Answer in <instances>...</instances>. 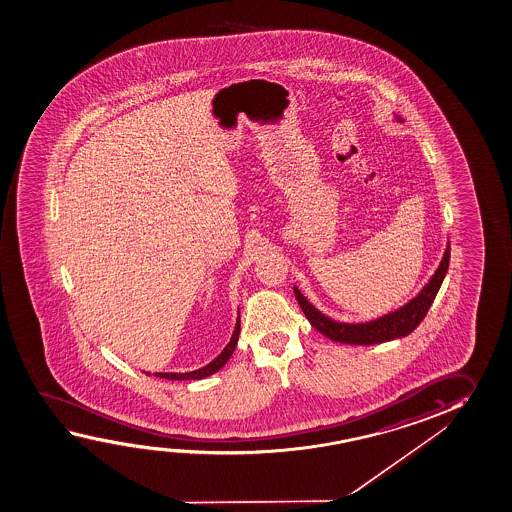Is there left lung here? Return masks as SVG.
Returning <instances> with one entry per match:
<instances>
[{"instance_id":"8db88e82","label":"left lung","mask_w":512,"mask_h":512,"mask_svg":"<svg viewBox=\"0 0 512 512\" xmlns=\"http://www.w3.org/2000/svg\"><path fill=\"white\" fill-rule=\"evenodd\" d=\"M448 263H450V247H447L436 274L430 277L429 284H425V288L414 297L413 301L406 304L404 308L397 309L395 313L384 315V317L366 322V324L334 322L331 318L322 315L318 309L313 308L308 299L295 286H293V292H295V299L301 304V309L308 318L309 324L313 325L320 333L325 334L329 340L350 343V345H374V343L395 340V338H402V336L413 333L436 299L439 286L447 274Z\"/></svg>"}]
</instances>
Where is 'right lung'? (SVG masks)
I'll list each match as a JSON object with an SVG mask.
<instances>
[{"label":"right lung","mask_w":512,"mask_h":512,"mask_svg":"<svg viewBox=\"0 0 512 512\" xmlns=\"http://www.w3.org/2000/svg\"><path fill=\"white\" fill-rule=\"evenodd\" d=\"M238 334H240V317L236 320L235 333L231 336V341L226 345V349L222 350L219 356L215 357V359L211 361L210 365L203 366V368L194 370V372H187V374H155L156 377H160V379H169V381H197V379H204V377H208V375L219 372L220 368L228 363V359L231 357V354L235 352Z\"/></svg>","instance_id":"obj_1"}]
</instances>
